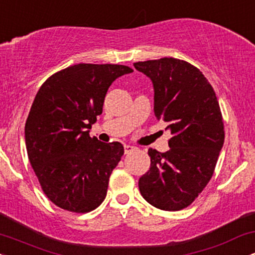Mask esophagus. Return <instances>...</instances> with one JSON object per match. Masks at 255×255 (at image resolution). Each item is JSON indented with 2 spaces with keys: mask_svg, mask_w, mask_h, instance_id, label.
Here are the masks:
<instances>
[{
  "mask_svg": "<svg viewBox=\"0 0 255 255\" xmlns=\"http://www.w3.org/2000/svg\"><path fill=\"white\" fill-rule=\"evenodd\" d=\"M134 150H135V147H134V146H131V145H125V153H126V154L130 153V152L134 151Z\"/></svg>",
  "mask_w": 255,
  "mask_h": 255,
  "instance_id": "34e87169",
  "label": "esophagus"
}]
</instances>
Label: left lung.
Instances as JSON below:
<instances>
[{
    "label": "left lung",
    "mask_w": 255,
    "mask_h": 255,
    "mask_svg": "<svg viewBox=\"0 0 255 255\" xmlns=\"http://www.w3.org/2000/svg\"><path fill=\"white\" fill-rule=\"evenodd\" d=\"M152 80L154 116L168 124L170 150L148 148L150 170L139 178L147 203L164 211L189 206L211 180L224 125L211 84L197 67L174 57L135 62Z\"/></svg>",
    "instance_id": "1"
}]
</instances>
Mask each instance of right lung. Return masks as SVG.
Listing matches in <instances>:
<instances>
[{"label": "right lung", "instance_id": "1", "mask_svg": "<svg viewBox=\"0 0 255 255\" xmlns=\"http://www.w3.org/2000/svg\"><path fill=\"white\" fill-rule=\"evenodd\" d=\"M131 72L122 64L79 63L52 74L37 92L25 125L26 150L44 194L61 209L86 213L107 197L124 146L91 137L89 129L113 81Z\"/></svg>", "mask_w": 255, "mask_h": 255}]
</instances>
